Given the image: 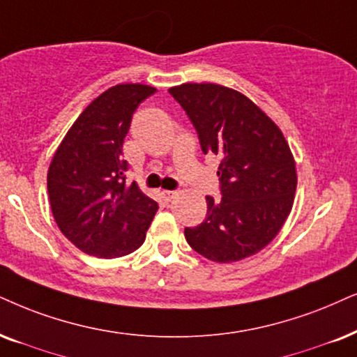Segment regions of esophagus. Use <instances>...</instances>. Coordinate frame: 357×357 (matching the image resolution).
<instances>
[{"mask_svg":"<svg viewBox=\"0 0 357 357\" xmlns=\"http://www.w3.org/2000/svg\"><path fill=\"white\" fill-rule=\"evenodd\" d=\"M161 196L165 197V201H171L176 196V191H163L161 192Z\"/></svg>","mask_w":357,"mask_h":357,"instance_id":"esophagus-1","label":"esophagus"}]
</instances>
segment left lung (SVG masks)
<instances>
[{
	"label": "left lung",
	"instance_id": "left-lung-1",
	"mask_svg": "<svg viewBox=\"0 0 357 357\" xmlns=\"http://www.w3.org/2000/svg\"><path fill=\"white\" fill-rule=\"evenodd\" d=\"M169 93L196 128L204 155L219 158L220 201L206 196L204 222L184 229L197 254L231 264L277 237L296 191L295 160L282 130L250 98L218 84H183Z\"/></svg>",
	"mask_w": 357,
	"mask_h": 357
}]
</instances>
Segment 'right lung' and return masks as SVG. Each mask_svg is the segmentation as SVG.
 I'll return each instance as SVG.
<instances>
[{
    "mask_svg": "<svg viewBox=\"0 0 357 357\" xmlns=\"http://www.w3.org/2000/svg\"><path fill=\"white\" fill-rule=\"evenodd\" d=\"M156 92L143 84L110 87L85 108L59 145L47 171L52 215L85 254L116 259L145 242L158 204L126 184L123 139L139 103Z\"/></svg>",
    "mask_w": 357,
    "mask_h": 357,
    "instance_id": "right-lung-1",
    "label": "right lung"
}]
</instances>
